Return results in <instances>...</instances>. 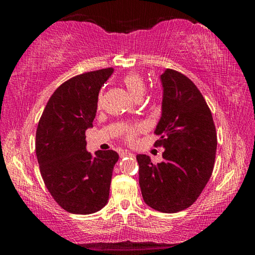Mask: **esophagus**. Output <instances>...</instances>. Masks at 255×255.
I'll return each instance as SVG.
<instances>
[{"instance_id":"esophagus-1","label":"esophagus","mask_w":255,"mask_h":255,"mask_svg":"<svg viewBox=\"0 0 255 255\" xmlns=\"http://www.w3.org/2000/svg\"><path fill=\"white\" fill-rule=\"evenodd\" d=\"M130 155H132V153L131 152H129V150H122V152H120V157H125V156H130Z\"/></svg>"}]
</instances>
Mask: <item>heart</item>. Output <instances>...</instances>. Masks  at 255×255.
Listing matches in <instances>:
<instances>
[{
    "instance_id": "1",
    "label": "heart",
    "mask_w": 255,
    "mask_h": 255,
    "mask_svg": "<svg viewBox=\"0 0 255 255\" xmlns=\"http://www.w3.org/2000/svg\"><path fill=\"white\" fill-rule=\"evenodd\" d=\"M123 83L125 86H126L127 91L129 94H130V97L135 99V100L143 98L146 91V83L143 76L137 74V73H129V74H127L124 77ZM101 98H102V94L99 96V103L101 102ZM140 129H141L140 126L128 127L126 129V131H125V137H126L128 140H131L132 138L140 131Z\"/></svg>"
}]
</instances>
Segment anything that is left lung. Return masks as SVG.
Masks as SVG:
<instances>
[{"label": "left lung", "instance_id": "1", "mask_svg": "<svg viewBox=\"0 0 255 255\" xmlns=\"http://www.w3.org/2000/svg\"><path fill=\"white\" fill-rule=\"evenodd\" d=\"M162 116L155 129L164 161L138 154L139 187L145 204L161 213L189 208L214 170L217 135L209 107L193 82L166 68L161 75Z\"/></svg>", "mask_w": 255, "mask_h": 255}]
</instances>
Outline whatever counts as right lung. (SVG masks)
Segmentation results:
<instances>
[{"mask_svg":"<svg viewBox=\"0 0 255 255\" xmlns=\"http://www.w3.org/2000/svg\"><path fill=\"white\" fill-rule=\"evenodd\" d=\"M114 73L103 68L72 77L47 102L36 132V155L51 197L71 214L97 213L108 204L115 150H86L85 130L93 127L98 97Z\"/></svg>","mask_w":255,"mask_h":255,"instance_id":"right-lung-1","label":"right lung"}]
</instances>
